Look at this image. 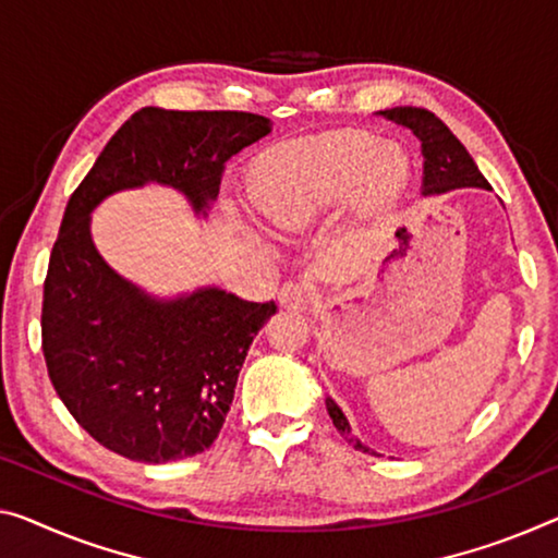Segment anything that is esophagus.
Listing matches in <instances>:
<instances>
[{"instance_id": "34e87169", "label": "esophagus", "mask_w": 558, "mask_h": 558, "mask_svg": "<svg viewBox=\"0 0 558 558\" xmlns=\"http://www.w3.org/2000/svg\"><path fill=\"white\" fill-rule=\"evenodd\" d=\"M312 289L306 284H296V281H289L279 289V304L284 308H299V312H304V308L312 306Z\"/></svg>"}]
</instances>
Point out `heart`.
Wrapping results in <instances>:
<instances>
[{"label":"heart","mask_w":558,"mask_h":558,"mask_svg":"<svg viewBox=\"0 0 558 558\" xmlns=\"http://www.w3.org/2000/svg\"><path fill=\"white\" fill-rule=\"evenodd\" d=\"M407 177V159L389 144L356 132L322 134L274 151L254 202L277 227L319 219L351 194L362 211L384 207Z\"/></svg>","instance_id":"heart-1"}]
</instances>
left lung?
Instances as JSON below:
<instances>
[{"label":"left lung","instance_id":"left-lung-1","mask_svg":"<svg viewBox=\"0 0 558 558\" xmlns=\"http://www.w3.org/2000/svg\"><path fill=\"white\" fill-rule=\"evenodd\" d=\"M379 114L393 124L407 126V130L414 132L416 140L422 142V154H424L422 194L424 196L447 194L451 190H461V186H478V190H488V182L474 165V159H471V154L466 151L464 144L451 134L449 126L444 124L434 111L422 109V107H393L387 111H379ZM327 411L333 426H337V432L344 436L351 447L364 453H376L351 434L349 418L331 397H327Z\"/></svg>","mask_w":558,"mask_h":558}]
</instances>
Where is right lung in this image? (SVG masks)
Listing matches in <instances>:
<instances>
[{"mask_svg": "<svg viewBox=\"0 0 558 558\" xmlns=\"http://www.w3.org/2000/svg\"><path fill=\"white\" fill-rule=\"evenodd\" d=\"M269 132V119L250 111L144 107L70 196L45 279L41 351L76 424L119 457L167 464L209 449L246 351L277 304L217 287L149 296L101 259L92 211L109 194L154 182L207 214L227 161Z\"/></svg>", "mask_w": 558, "mask_h": 558, "instance_id": "right-lung-1", "label": "right lung"}]
</instances>
